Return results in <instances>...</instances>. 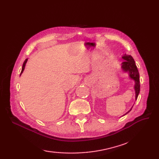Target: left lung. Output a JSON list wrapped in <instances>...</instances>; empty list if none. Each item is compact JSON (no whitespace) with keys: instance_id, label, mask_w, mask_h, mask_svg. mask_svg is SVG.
Segmentation results:
<instances>
[{"instance_id":"1","label":"left lung","mask_w":159,"mask_h":159,"mask_svg":"<svg viewBox=\"0 0 159 159\" xmlns=\"http://www.w3.org/2000/svg\"><path fill=\"white\" fill-rule=\"evenodd\" d=\"M123 58L125 60L122 63V68L125 71L129 72V76L131 79L134 80L135 81L134 85V90H135V99H137L139 92H140V80H139V74L135 64V62L133 59V57L130 55H124ZM132 108L130 109L131 111ZM130 111L127 113H128ZM126 113V114H127Z\"/></svg>"}]
</instances>
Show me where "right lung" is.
I'll list each match as a JSON object with an SVG mask.
<instances>
[{"label":"right lung","instance_id":"1","mask_svg":"<svg viewBox=\"0 0 159 159\" xmlns=\"http://www.w3.org/2000/svg\"><path fill=\"white\" fill-rule=\"evenodd\" d=\"M27 60H28V59H26L25 60V61H24V63H23V65H22V71H21V73H20V75L22 74V73L23 72V71H24V70H25V65H26V61H27Z\"/></svg>","mask_w":159,"mask_h":159}]
</instances>
